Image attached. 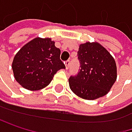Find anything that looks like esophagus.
Instances as JSON below:
<instances>
[{"instance_id":"1","label":"esophagus","mask_w":132,"mask_h":132,"mask_svg":"<svg viewBox=\"0 0 132 132\" xmlns=\"http://www.w3.org/2000/svg\"><path fill=\"white\" fill-rule=\"evenodd\" d=\"M70 65V60L65 61V68H67V70H68V69H69Z\"/></svg>"}]
</instances>
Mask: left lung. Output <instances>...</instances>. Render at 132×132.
<instances>
[{
    "label": "left lung",
    "mask_w": 132,
    "mask_h": 132,
    "mask_svg": "<svg viewBox=\"0 0 132 132\" xmlns=\"http://www.w3.org/2000/svg\"><path fill=\"white\" fill-rule=\"evenodd\" d=\"M79 72L69 78L70 88L77 96L94 100L106 95L117 80V65L109 52L98 43L79 47Z\"/></svg>",
    "instance_id": "left-lung-1"
}]
</instances>
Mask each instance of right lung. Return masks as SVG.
<instances>
[{
	"instance_id": "add662e5",
	"label": "right lung",
	"mask_w": 132,
	"mask_h": 132,
	"mask_svg": "<svg viewBox=\"0 0 132 132\" xmlns=\"http://www.w3.org/2000/svg\"><path fill=\"white\" fill-rule=\"evenodd\" d=\"M60 53L51 38L37 37L27 43L13 59L12 70L16 81L31 91L45 88L58 70L65 68Z\"/></svg>"
}]
</instances>
